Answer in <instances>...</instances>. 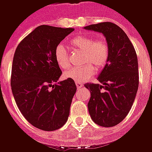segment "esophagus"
Returning <instances> with one entry per match:
<instances>
[{"instance_id":"34e87169","label":"esophagus","mask_w":152,"mask_h":152,"mask_svg":"<svg viewBox=\"0 0 152 152\" xmlns=\"http://www.w3.org/2000/svg\"><path fill=\"white\" fill-rule=\"evenodd\" d=\"M76 87L79 89V88H81V87H82L83 84L81 82H80V81H76Z\"/></svg>"}]
</instances>
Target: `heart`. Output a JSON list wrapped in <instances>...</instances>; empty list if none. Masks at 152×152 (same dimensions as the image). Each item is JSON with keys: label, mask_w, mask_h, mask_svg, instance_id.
<instances>
[{"label": "heart", "mask_w": 152, "mask_h": 152, "mask_svg": "<svg viewBox=\"0 0 152 152\" xmlns=\"http://www.w3.org/2000/svg\"><path fill=\"white\" fill-rule=\"evenodd\" d=\"M74 48L84 52L82 63L79 67L66 70L63 76L66 79L76 81H84L89 79L95 72L96 69L101 70L107 65L109 59V46L103 39H96L89 35H77L70 41ZM54 58L58 66L66 69L70 65L69 53L63 44H58L54 50ZM95 66L94 67L92 65Z\"/></svg>", "instance_id": "obj_1"}]
</instances>
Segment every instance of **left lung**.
<instances>
[{
  "label": "left lung",
  "instance_id": "left-lung-1",
  "mask_svg": "<svg viewBox=\"0 0 152 152\" xmlns=\"http://www.w3.org/2000/svg\"><path fill=\"white\" fill-rule=\"evenodd\" d=\"M101 32L109 46V59L98 76L99 84L85 85L90 91L88 109L94 123L113 127L126 117L138 88L136 51L127 35L117 25L104 22L85 27Z\"/></svg>",
  "mask_w": 152,
  "mask_h": 152
}]
</instances>
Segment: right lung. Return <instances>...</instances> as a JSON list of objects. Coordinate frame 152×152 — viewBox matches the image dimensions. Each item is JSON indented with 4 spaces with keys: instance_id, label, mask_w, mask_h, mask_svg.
Here are the masks:
<instances>
[{
    "instance_id": "right-lung-1",
    "label": "right lung",
    "mask_w": 152,
    "mask_h": 152,
    "mask_svg": "<svg viewBox=\"0 0 152 152\" xmlns=\"http://www.w3.org/2000/svg\"><path fill=\"white\" fill-rule=\"evenodd\" d=\"M73 31L74 28L41 25L15 50L12 93L25 119L41 130L58 129L68 119L76 86L72 79L57 82L62 71L54 58V50Z\"/></svg>"
}]
</instances>
